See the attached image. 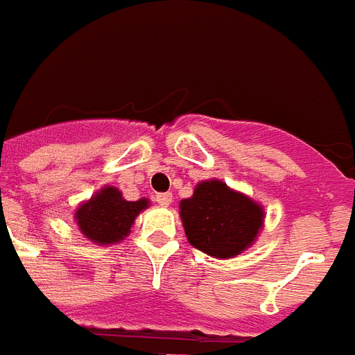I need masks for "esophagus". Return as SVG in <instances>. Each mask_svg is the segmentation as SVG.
Listing matches in <instances>:
<instances>
[{"instance_id":"esophagus-1","label":"esophagus","mask_w":355,"mask_h":355,"mask_svg":"<svg viewBox=\"0 0 355 355\" xmlns=\"http://www.w3.org/2000/svg\"><path fill=\"white\" fill-rule=\"evenodd\" d=\"M156 201L161 207H168L172 203V194L171 192H161V194L156 196Z\"/></svg>"}]
</instances>
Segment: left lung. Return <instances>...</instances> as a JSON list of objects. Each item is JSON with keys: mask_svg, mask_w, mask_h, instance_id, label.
I'll return each mask as SVG.
<instances>
[{"mask_svg": "<svg viewBox=\"0 0 355 355\" xmlns=\"http://www.w3.org/2000/svg\"><path fill=\"white\" fill-rule=\"evenodd\" d=\"M180 216L190 245L219 259L254 245L265 221L261 205L219 180L196 184L192 198L181 199Z\"/></svg>", "mask_w": 355, "mask_h": 355, "instance_id": "1", "label": "left lung"}]
</instances>
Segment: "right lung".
Returning <instances> with one entry per match:
<instances>
[{"mask_svg":"<svg viewBox=\"0 0 355 355\" xmlns=\"http://www.w3.org/2000/svg\"><path fill=\"white\" fill-rule=\"evenodd\" d=\"M146 207L148 199L127 201L116 187H103L79 205L74 219L87 239L96 245H112L130 234L132 225Z\"/></svg>","mask_w":355,"mask_h":355,"instance_id":"obj_1","label":"right lung"}]
</instances>
